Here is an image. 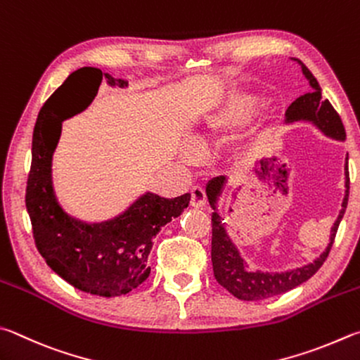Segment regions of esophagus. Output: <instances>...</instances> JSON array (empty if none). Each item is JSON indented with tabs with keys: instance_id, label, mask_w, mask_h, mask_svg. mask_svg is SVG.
I'll use <instances>...</instances> for the list:
<instances>
[{
	"instance_id": "obj_1",
	"label": "esophagus",
	"mask_w": 360,
	"mask_h": 360,
	"mask_svg": "<svg viewBox=\"0 0 360 360\" xmlns=\"http://www.w3.org/2000/svg\"><path fill=\"white\" fill-rule=\"evenodd\" d=\"M206 202V192L201 186H193L191 188V205L195 207H201Z\"/></svg>"
}]
</instances>
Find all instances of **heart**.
<instances>
[{
	"mask_svg": "<svg viewBox=\"0 0 360 360\" xmlns=\"http://www.w3.org/2000/svg\"><path fill=\"white\" fill-rule=\"evenodd\" d=\"M258 110V99L252 96L239 97V99H233L230 102L224 103V105L212 110L207 113L202 120L201 127L197 134V141L202 149H207L215 143H220L231 136L239 129L247 126L252 121ZM186 160H193L195 153L193 149L188 148L184 154Z\"/></svg>",
	"mask_w": 360,
	"mask_h": 360,
	"instance_id": "heart-1",
	"label": "heart"
}]
</instances>
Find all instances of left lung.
Wrapping results in <instances>:
<instances>
[{
    "label": "left lung",
    "mask_w": 360,
    "mask_h": 360,
    "mask_svg": "<svg viewBox=\"0 0 360 360\" xmlns=\"http://www.w3.org/2000/svg\"><path fill=\"white\" fill-rule=\"evenodd\" d=\"M300 63V61H299ZM302 66L304 75L307 80L310 82L311 93H307L304 96L297 97L291 105L286 110V121H311L315 126L323 130L326 135L332 136L337 140H345L346 132L345 126L342 122V117L337 113V110L332 107L329 101H323L321 88L313 77L311 72L305 64L300 63ZM346 195L342 205V211L338 214V219L332 226L330 233V243L323 252L321 257L313 261L311 264H307L304 267H299L296 271L282 272V274H269V272H252L245 269L244 259L240 258L236 247L233 245L230 238L226 236L225 224L221 221V217L217 212H212V245H211V258H212V269L214 277L217 282L230 291L234 297L240 300H261L269 299L278 294H283L292 288H296L300 283L309 280L313 274H315L319 267L328 258V255L334 244L335 234L338 230L340 221L343 219V214L348 206V197H349V172H348V162H346ZM225 178L219 176L209 181L206 186V195L207 200L211 202L212 209H215V202L220 197L221 188H224Z\"/></svg>",
    "instance_id": "left-lung-1"
}]
</instances>
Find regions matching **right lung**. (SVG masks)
I'll list each match as a JSON object with an SVG mask.
<instances>
[{"mask_svg":"<svg viewBox=\"0 0 360 360\" xmlns=\"http://www.w3.org/2000/svg\"><path fill=\"white\" fill-rule=\"evenodd\" d=\"M110 84H127L105 74ZM93 82L94 94L102 72L83 68L70 74L39 112L32 132V158L25 202L39 253L74 288L102 297L135 290L149 277L148 257L160 228L188 206L191 195L162 198L145 193L126 212L103 224L88 225L63 211L51 187V155L68 117L66 97Z\"/></svg>","mask_w":360,"mask_h":360,"instance_id":"right-lung-1","label":"right lung"}]
</instances>
